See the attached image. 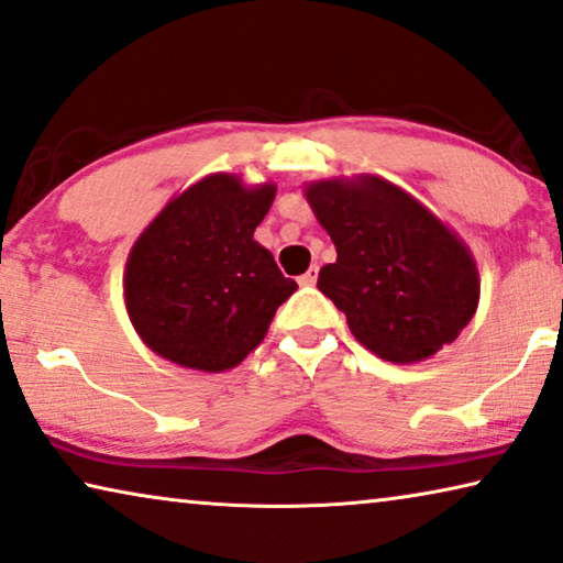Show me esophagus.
Listing matches in <instances>:
<instances>
[{
    "label": "esophagus",
    "instance_id": "34e87169",
    "mask_svg": "<svg viewBox=\"0 0 563 563\" xmlns=\"http://www.w3.org/2000/svg\"><path fill=\"white\" fill-rule=\"evenodd\" d=\"M316 280H318V265H310V271L298 278V283L306 285V288H310V285H316Z\"/></svg>",
    "mask_w": 563,
    "mask_h": 563
}]
</instances>
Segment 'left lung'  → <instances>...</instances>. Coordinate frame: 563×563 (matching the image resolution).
<instances>
[{"mask_svg":"<svg viewBox=\"0 0 563 563\" xmlns=\"http://www.w3.org/2000/svg\"><path fill=\"white\" fill-rule=\"evenodd\" d=\"M306 198L338 253L320 267L318 290L355 341L390 363H418L456 341L481 285L474 257L439 218L380 177L316 183Z\"/></svg>","mask_w":563,"mask_h":563,"instance_id":"left-lung-1","label":"left lung"}]
</instances>
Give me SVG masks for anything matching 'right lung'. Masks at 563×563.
I'll return each instance as SVG.
<instances>
[{
	"mask_svg": "<svg viewBox=\"0 0 563 563\" xmlns=\"http://www.w3.org/2000/svg\"><path fill=\"white\" fill-rule=\"evenodd\" d=\"M275 198L235 175H210L150 222L124 271V302L157 355L220 373L238 365L298 283L253 240Z\"/></svg>",
	"mask_w": 563,
	"mask_h": 563,
	"instance_id": "right-lung-1",
	"label": "right lung"
}]
</instances>
